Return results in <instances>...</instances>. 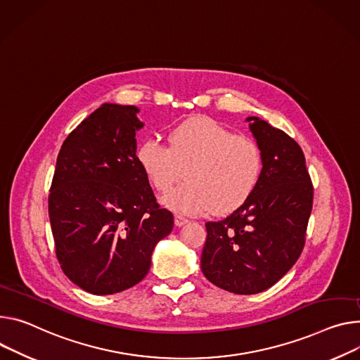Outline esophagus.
<instances>
[{"instance_id": "1", "label": "esophagus", "mask_w": 360, "mask_h": 360, "mask_svg": "<svg viewBox=\"0 0 360 360\" xmlns=\"http://www.w3.org/2000/svg\"><path fill=\"white\" fill-rule=\"evenodd\" d=\"M174 221H175L176 226H182V225H185L188 222V219L185 217H182V215H175Z\"/></svg>"}]
</instances>
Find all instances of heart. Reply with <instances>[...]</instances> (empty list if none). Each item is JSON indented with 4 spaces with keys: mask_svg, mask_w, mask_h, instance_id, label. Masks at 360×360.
I'll use <instances>...</instances> for the list:
<instances>
[{
    "mask_svg": "<svg viewBox=\"0 0 360 360\" xmlns=\"http://www.w3.org/2000/svg\"><path fill=\"white\" fill-rule=\"evenodd\" d=\"M168 146L146 139L136 148V162L148 182L168 193L163 205L189 215L212 211L225 215L240 208L263 174V150L250 136L236 135L212 119L195 116L168 130Z\"/></svg>",
    "mask_w": 360,
    "mask_h": 360,
    "instance_id": "b5f03b06",
    "label": "heart"
}]
</instances>
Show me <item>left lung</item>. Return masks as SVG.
Returning a JSON list of instances; mask_svg holds the SVG:
<instances>
[{
	"label": "left lung",
	"instance_id": "8db88e82",
	"mask_svg": "<svg viewBox=\"0 0 360 360\" xmlns=\"http://www.w3.org/2000/svg\"><path fill=\"white\" fill-rule=\"evenodd\" d=\"M263 150L251 197L222 221L207 222L201 270L217 287L257 294L299 259L313 207V185L297 142L257 116L245 119Z\"/></svg>",
	"mask_w": 360,
	"mask_h": 360
}]
</instances>
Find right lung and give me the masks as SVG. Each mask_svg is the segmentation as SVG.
I'll use <instances>...</instances> for the list:
<instances>
[{
	"mask_svg": "<svg viewBox=\"0 0 360 360\" xmlns=\"http://www.w3.org/2000/svg\"><path fill=\"white\" fill-rule=\"evenodd\" d=\"M136 106L103 103L63 142L49 195L58 263L96 296L134 287L174 226L136 162Z\"/></svg>",
	"mask_w": 360,
	"mask_h": 360,
	"instance_id": "obj_1",
	"label": "right lung"
}]
</instances>
